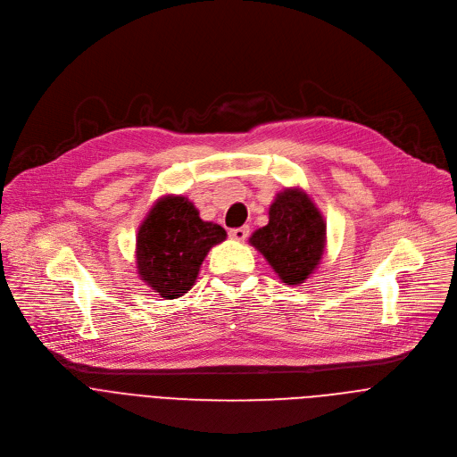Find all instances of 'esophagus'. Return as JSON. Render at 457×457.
<instances>
[{
  "label": "esophagus",
  "instance_id": "1",
  "mask_svg": "<svg viewBox=\"0 0 457 457\" xmlns=\"http://www.w3.org/2000/svg\"><path fill=\"white\" fill-rule=\"evenodd\" d=\"M247 235H249V228H247V226L235 228V229L229 231V237H231L233 240H238V242H244V240L247 238Z\"/></svg>",
  "mask_w": 457,
  "mask_h": 457
}]
</instances>
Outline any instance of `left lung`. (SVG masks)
<instances>
[{
	"label": "left lung",
	"instance_id": "1",
	"mask_svg": "<svg viewBox=\"0 0 457 457\" xmlns=\"http://www.w3.org/2000/svg\"><path fill=\"white\" fill-rule=\"evenodd\" d=\"M249 244L286 286H300L321 264L328 222L303 187L287 186L275 195L268 226L258 228Z\"/></svg>",
	"mask_w": 457,
	"mask_h": 457
}]
</instances>
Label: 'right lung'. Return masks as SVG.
Instances as JSON below:
<instances>
[{"instance_id": "add662e5", "label": "right lung", "mask_w": 457, "mask_h": 457, "mask_svg": "<svg viewBox=\"0 0 457 457\" xmlns=\"http://www.w3.org/2000/svg\"><path fill=\"white\" fill-rule=\"evenodd\" d=\"M226 237L222 226L201 219L187 197L166 193L137 229V277L164 300L184 296L197 282L210 249Z\"/></svg>"}]
</instances>
